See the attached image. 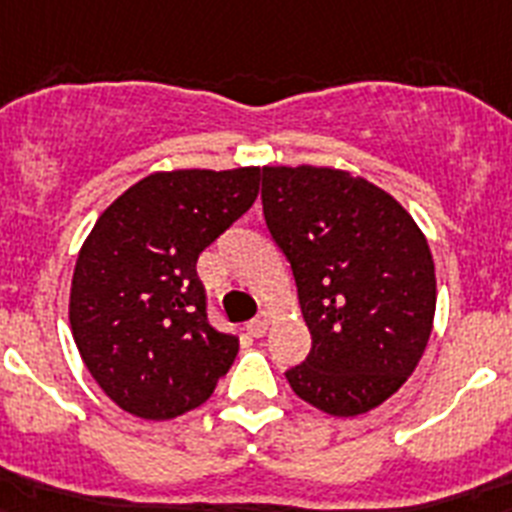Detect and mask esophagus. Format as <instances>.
Listing matches in <instances>:
<instances>
[{
    "instance_id": "esophagus-1",
    "label": "esophagus",
    "mask_w": 512,
    "mask_h": 512,
    "mask_svg": "<svg viewBox=\"0 0 512 512\" xmlns=\"http://www.w3.org/2000/svg\"><path fill=\"white\" fill-rule=\"evenodd\" d=\"M246 329H248V335L264 337L266 329H269V319H266V316H256V319H251V322L246 324Z\"/></svg>"
}]
</instances>
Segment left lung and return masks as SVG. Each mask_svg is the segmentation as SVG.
Instances as JSON below:
<instances>
[{"mask_svg": "<svg viewBox=\"0 0 512 512\" xmlns=\"http://www.w3.org/2000/svg\"><path fill=\"white\" fill-rule=\"evenodd\" d=\"M261 201L311 332L287 382L329 416L377 408L432 335L437 277L424 232L387 190L335 167H264Z\"/></svg>", "mask_w": 512, "mask_h": 512, "instance_id": "obj_1", "label": "left lung"}]
</instances>
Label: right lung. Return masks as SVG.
<instances>
[{"label":"right lung","instance_id":"add662e5","mask_svg":"<svg viewBox=\"0 0 512 512\" xmlns=\"http://www.w3.org/2000/svg\"><path fill=\"white\" fill-rule=\"evenodd\" d=\"M261 167L154 172L96 219L70 287L78 353L107 398L149 421L211 398L238 337L206 319L196 261L259 196Z\"/></svg>","mask_w":512,"mask_h":512}]
</instances>
